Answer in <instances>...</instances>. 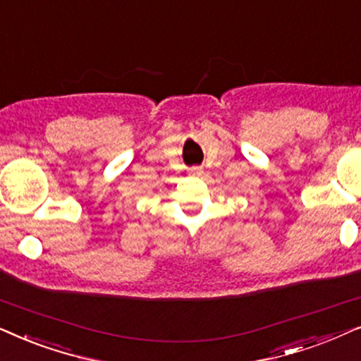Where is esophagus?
I'll return each instance as SVG.
<instances>
[{
	"label": "esophagus",
	"instance_id": "obj_1",
	"mask_svg": "<svg viewBox=\"0 0 361 361\" xmlns=\"http://www.w3.org/2000/svg\"><path fill=\"white\" fill-rule=\"evenodd\" d=\"M201 173H203V168H201V166H193V168H190V175L200 176Z\"/></svg>",
	"mask_w": 361,
	"mask_h": 361
}]
</instances>
